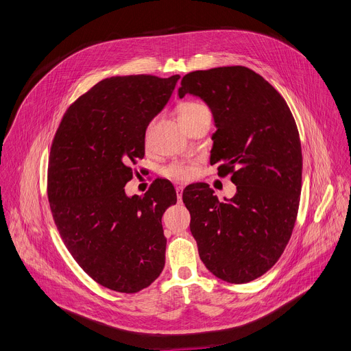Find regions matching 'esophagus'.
Masks as SVG:
<instances>
[{
    "label": "esophagus",
    "mask_w": 351,
    "mask_h": 351,
    "mask_svg": "<svg viewBox=\"0 0 351 351\" xmlns=\"http://www.w3.org/2000/svg\"><path fill=\"white\" fill-rule=\"evenodd\" d=\"M182 193H183V186H176V194H178L179 203L182 202Z\"/></svg>",
    "instance_id": "1"
}]
</instances>
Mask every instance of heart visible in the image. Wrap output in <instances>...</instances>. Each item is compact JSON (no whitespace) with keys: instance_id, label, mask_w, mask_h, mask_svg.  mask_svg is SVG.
Returning <instances> with one entry per match:
<instances>
[{"instance_id":"b5f03b06","label":"heart","mask_w":351,"mask_h":351,"mask_svg":"<svg viewBox=\"0 0 351 351\" xmlns=\"http://www.w3.org/2000/svg\"><path fill=\"white\" fill-rule=\"evenodd\" d=\"M203 112H208L207 107H204L203 104L199 103H186L179 112V119L187 118V117H194L198 114H203ZM165 173L171 178L175 179H189L193 176L194 173V168L191 165L183 164V162H175L171 164L169 167L165 168Z\"/></svg>"}]
</instances>
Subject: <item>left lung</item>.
<instances>
[{"label":"left lung","instance_id":"8db88e82","mask_svg":"<svg viewBox=\"0 0 351 351\" xmlns=\"http://www.w3.org/2000/svg\"><path fill=\"white\" fill-rule=\"evenodd\" d=\"M178 94L211 110L210 162L236 184L223 202L207 183L183 191L199 258L225 282H252L275 265L294 228L303 169L295 122L283 97L245 66L190 72Z\"/></svg>","mask_w":351,"mask_h":351}]
</instances>
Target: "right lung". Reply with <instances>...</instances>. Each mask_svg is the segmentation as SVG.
I'll list each match as a JSON object with an SVG mask.
<instances>
[{
    "instance_id": "add662e5",
    "label": "right lung",
    "mask_w": 351,
    "mask_h": 351,
    "mask_svg": "<svg viewBox=\"0 0 351 351\" xmlns=\"http://www.w3.org/2000/svg\"><path fill=\"white\" fill-rule=\"evenodd\" d=\"M179 75L112 76L66 110L48 161V199L69 253L101 286L136 293L165 265V210L176 191L157 179L128 195L132 164L144 157L147 126L167 106Z\"/></svg>"
}]
</instances>
